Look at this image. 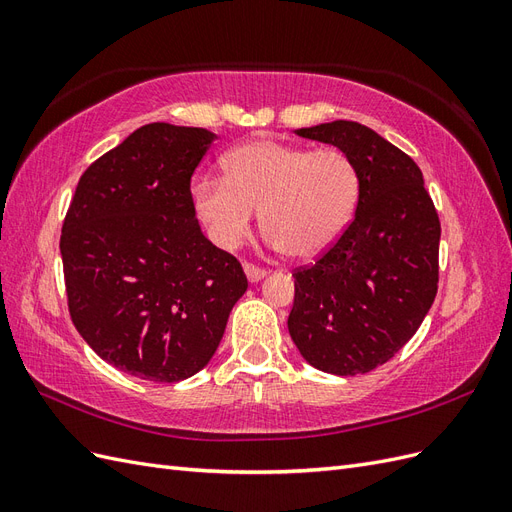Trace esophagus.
I'll use <instances>...</instances> for the list:
<instances>
[{
  "instance_id": "34e87169",
  "label": "esophagus",
  "mask_w": 512,
  "mask_h": 512,
  "mask_svg": "<svg viewBox=\"0 0 512 512\" xmlns=\"http://www.w3.org/2000/svg\"><path fill=\"white\" fill-rule=\"evenodd\" d=\"M243 271H245L247 280H250V282H260L262 277L267 275V271H265V269H260V267H256V265H250V262H245V265H243Z\"/></svg>"
}]
</instances>
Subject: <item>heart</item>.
I'll list each match as a JSON object with an SVG mask.
<instances>
[{
    "label": "heart",
    "mask_w": 512,
    "mask_h": 512,
    "mask_svg": "<svg viewBox=\"0 0 512 512\" xmlns=\"http://www.w3.org/2000/svg\"><path fill=\"white\" fill-rule=\"evenodd\" d=\"M222 179H200L194 209L222 250L250 235L254 211L269 241L292 258H314L339 237L359 196L352 162L335 149L309 151L256 138L222 158Z\"/></svg>",
    "instance_id": "heart-1"
}]
</instances>
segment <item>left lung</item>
<instances>
[{"mask_svg":"<svg viewBox=\"0 0 512 512\" xmlns=\"http://www.w3.org/2000/svg\"><path fill=\"white\" fill-rule=\"evenodd\" d=\"M337 147L359 177L354 220L316 265L297 269L288 331L327 374H367L406 346L438 292L440 220L421 168L356 121L294 130Z\"/></svg>","mask_w":512,"mask_h":512,"instance_id":"8db88e82","label":"left lung"}]
</instances>
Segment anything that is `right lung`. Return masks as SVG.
<instances>
[{
  "label": "right lung",
  "mask_w": 512,
  "mask_h": 512,
  "mask_svg": "<svg viewBox=\"0 0 512 512\" xmlns=\"http://www.w3.org/2000/svg\"><path fill=\"white\" fill-rule=\"evenodd\" d=\"M215 138L147 123L85 170L66 213L59 250L74 327L134 378L179 382L203 369L247 290L239 260L200 230L190 192Z\"/></svg>",
  "instance_id": "obj_1"
}]
</instances>
